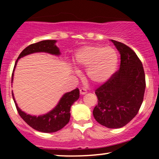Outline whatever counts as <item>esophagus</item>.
Instances as JSON below:
<instances>
[{
    "label": "esophagus",
    "mask_w": 159,
    "mask_h": 159,
    "mask_svg": "<svg viewBox=\"0 0 159 159\" xmlns=\"http://www.w3.org/2000/svg\"><path fill=\"white\" fill-rule=\"evenodd\" d=\"M87 93V89L83 88V87H82V88L80 89V93H81V95H84V94Z\"/></svg>",
    "instance_id": "34e87169"
}]
</instances>
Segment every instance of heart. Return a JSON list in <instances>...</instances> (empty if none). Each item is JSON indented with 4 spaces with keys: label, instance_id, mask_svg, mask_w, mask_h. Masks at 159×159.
<instances>
[{
    "label": "heart",
    "instance_id": "b5f03b06",
    "mask_svg": "<svg viewBox=\"0 0 159 159\" xmlns=\"http://www.w3.org/2000/svg\"><path fill=\"white\" fill-rule=\"evenodd\" d=\"M75 60L79 66L87 68L88 77L96 83L108 79L114 72L118 62L114 48L97 45L83 47L76 53ZM75 72L79 73V71Z\"/></svg>",
    "mask_w": 159,
    "mask_h": 159
}]
</instances>
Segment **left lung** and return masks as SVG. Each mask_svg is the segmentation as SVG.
I'll list each match as a JSON object with an SVG mask.
<instances>
[{"label": "left lung", "mask_w": 159, "mask_h": 159, "mask_svg": "<svg viewBox=\"0 0 159 159\" xmlns=\"http://www.w3.org/2000/svg\"><path fill=\"white\" fill-rule=\"evenodd\" d=\"M120 54L119 70L95 90L98 105L93 114L109 129L123 127L136 116L143 100L144 69L135 52L126 45L111 39Z\"/></svg>", "instance_id": "1"}]
</instances>
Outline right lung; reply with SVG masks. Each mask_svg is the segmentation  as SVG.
Returning a JSON list of instances; mask_svg holds the SVG:
<instances>
[{
  "label": "right lung",
  "instance_id": "1",
  "mask_svg": "<svg viewBox=\"0 0 159 159\" xmlns=\"http://www.w3.org/2000/svg\"><path fill=\"white\" fill-rule=\"evenodd\" d=\"M55 40H43L27 46L19 54L17 61H16L13 72L18 60L27 54L36 52H46L54 55H59L61 53L59 48L55 45ZM12 79H13V72L12 75ZM12 95L18 113L27 125L39 132L52 133L61 130L69 122L71 106L79 98V90L78 88H76L71 92L65 93L61 98L57 105L52 111H51L48 114L39 116H31L23 112L18 107L12 92Z\"/></svg>",
  "mask_w": 159,
  "mask_h": 159
}]
</instances>
